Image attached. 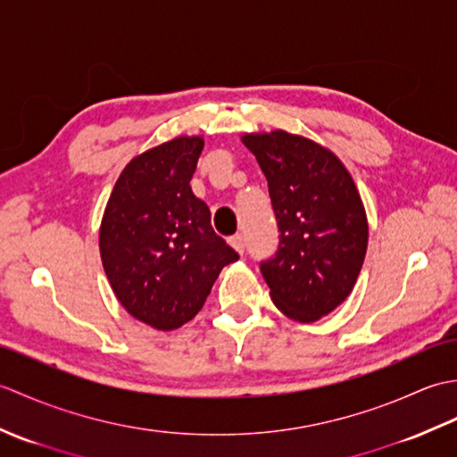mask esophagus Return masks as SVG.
<instances>
[{"label": "esophagus", "instance_id": "34e87169", "mask_svg": "<svg viewBox=\"0 0 457 457\" xmlns=\"http://www.w3.org/2000/svg\"><path fill=\"white\" fill-rule=\"evenodd\" d=\"M228 241H229V245L237 251V253H244V249H245V237L244 236L236 234V236H231Z\"/></svg>", "mask_w": 457, "mask_h": 457}]
</instances>
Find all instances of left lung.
Masks as SVG:
<instances>
[{
  "instance_id": "8db88e82",
  "label": "left lung",
  "mask_w": 457,
  "mask_h": 457,
  "mask_svg": "<svg viewBox=\"0 0 457 457\" xmlns=\"http://www.w3.org/2000/svg\"><path fill=\"white\" fill-rule=\"evenodd\" d=\"M269 182L278 247L261 261L270 298L296 322H316L353 290L367 216L352 174L332 151L287 131L241 137Z\"/></svg>"
}]
</instances>
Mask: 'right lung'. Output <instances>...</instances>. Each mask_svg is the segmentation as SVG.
<instances>
[{"label": "right lung", "instance_id": "right-lung-1", "mask_svg": "<svg viewBox=\"0 0 457 457\" xmlns=\"http://www.w3.org/2000/svg\"><path fill=\"white\" fill-rule=\"evenodd\" d=\"M202 137H177L135 157L120 174L100 228L104 270L121 306L154 329L200 312L220 270L239 255L194 196Z\"/></svg>", "mask_w": 457, "mask_h": 457}]
</instances>
